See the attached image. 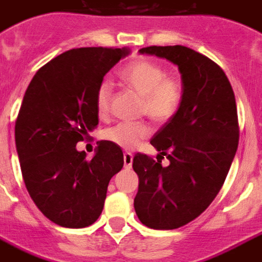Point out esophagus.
<instances>
[{
  "mask_svg": "<svg viewBox=\"0 0 262 262\" xmlns=\"http://www.w3.org/2000/svg\"><path fill=\"white\" fill-rule=\"evenodd\" d=\"M133 160H134V156L131 153H124V168H127V169H129L131 168V165H133Z\"/></svg>",
  "mask_w": 262,
  "mask_h": 262,
  "instance_id": "1",
  "label": "esophagus"
}]
</instances>
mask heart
<instances>
[{"label": "heart", "mask_w": 262, "mask_h": 262, "mask_svg": "<svg viewBox=\"0 0 262 262\" xmlns=\"http://www.w3.org/2000/svg\"><path fill=\"white\" fill-rule=\"evenodd\" d=\"M125 86L142 97L141 113L157 124L172 120L182 108L184 99L183 83L176 78H168L167 71L157 62L137 60L129 62L119 72ZM112 99V84L102 82L95 93V106L101 117L109 113ZM151 134L149 124L119 123L105 131V138L123 149H134Z\"/></svg>", "instance_id": "heart-1"}]
</instances>
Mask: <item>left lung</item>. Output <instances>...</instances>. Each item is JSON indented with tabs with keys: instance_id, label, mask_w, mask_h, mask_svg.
I'll return each instance as SVG.
<instances>
[{
	"instance_id": "8db88e82",
	"label": "left lung",
	"mask_w": 262,
	"mask_h": 262,
	"mask_svg": "<svg viewBox=\"0 0 262 262\" xmlns=\"http://www.w3.org/2000/svg\"><path fill=\"white\" fill-rule=\"evenodd\" d=\"M178 66L184 87L182 108L154 134L150 143L157 161L137 153L133 168L139 178L134 208L153 230H175L200 216L224 184L239 142L234 90L224 71L186 46H147ZM167 155L170 165L163 167Z\"/></svg>"
}]
</instances>
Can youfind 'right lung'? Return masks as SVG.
Returning <instances> with one entry per match:
<instances>
[{
	"instance_id": "obj_1",
	"label": "right lung",
	"mask_w": 262,
	"mask_h": 262,
	"mask_svg": "<svg viewBox=\"0 0 262 262\" xmlns=\"http://www.w3.org/2000/svg\"><path fill=\"white\" fill-rule=\"evenodd\" d=\"M125 48H79L38 70L16 119L15 141L27 191L58 226L83 228L99 217L109 180L120 171V146L98 142L86 160L76 143L98 125L95 93Z\"/></svg>"
}]
</instances>
